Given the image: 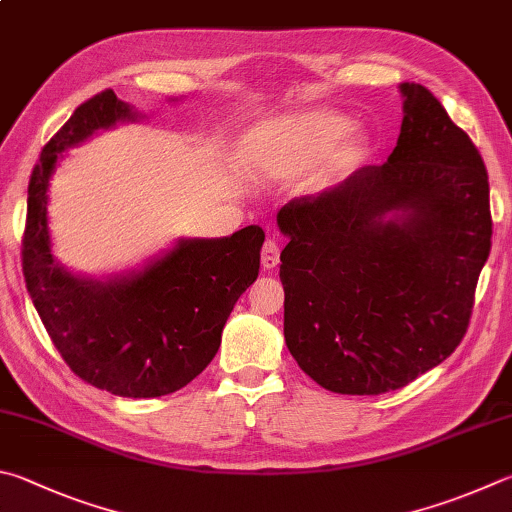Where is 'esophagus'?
Segmentation results:
<instances>
[{"label": "esophagus", "mask_w": 512, "mask_h": 512, "mask_svg": "<svg viewBox=\"0 0 512 512\" xmlns=\"http://www.w3.org/2000/svg\"><path fill=\"white\" fill-rule=\"evenodd\" d=\"M277 264H280V246H277L273 239H266V244L262 248V266H264V271H273Z\"/></svg>", "instance_id": "obj_1"}]
</instances>
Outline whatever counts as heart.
<instances>
[{"label": "heart", "mask_w": 512, "mask_h": 512, "mask_svg": "<svg viewBox=\"0 0 512 512\" xmlns=\"http://www.w3.org/2000/svg\"><path fill=\"white\" fill-rule=\"evenodd\" d=\"M347 129L349 118L331 111L277 116L250 129L241 159L248 170L264 174L302 170L320 159L318 179L331 183L358 167L367 154L369 138L360 129L337 140Z\"/></svg>", "instance_id": "obj_1"}]
</instances>
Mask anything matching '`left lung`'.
Masks as SVG:
<instances>
[{
	"mask_svg": "<svg viewBox=\"0 0 512 512\" xmlns=\"http://www.w3.org/2000/svg\"><path fill=\"white\" fill-rule=\"evenodd\" d=\"M383 165L284 206V340L336 394L401 389L457 349L490 255L486 165L430 91L401 82Z\"/></svg>",
	"mask_w": 512,
	"mask_h": 512,
	"instance_id": "left-lung-1",
	"label": "left lung"
}]
</instances>
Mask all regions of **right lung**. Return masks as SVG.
I'll use <instances>...</instances> for the list:
<instances>
[{"label":"right lung","instance_id":"obj_1","mask_svg":"<svg viewBox=\"0 0 512 512\" xmlns=\"http://www.w3.org/2000/svg\"><path fill=\"white\" fill-rule=\"evenodd\" d=\"M141 118L111 89L73 111L31 174L22 253L26 288L64 362L125 398L172 394L210 365L232 306L257 280L264 244V230L246 226L230 237H179L143 264L102 277L60 264L49 228L55 170L91 136Z\"/></svg>","mask_w":512,"mask_h":512}]
</instances>
